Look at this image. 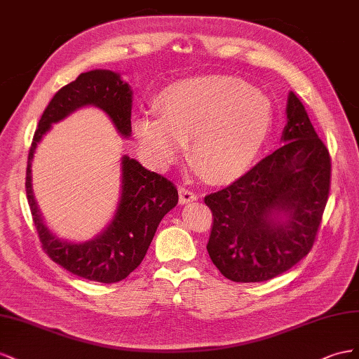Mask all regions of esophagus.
<instances>
[{
	"label": "esophagus",
	"mask_w": 359,
	"mask_h": 359,
	"mask_svg": "<svg viewBox=\"0 0 359 359\" xmlns=\"http://www.w3.org/2000/svg\"><path fill=\"white\" fill-rule=\"evenodd\" d=\"M198 198V196L194 191H191L187 187H180L179 188V201L180 204H188L191 201H196Z\"/></svg>",
	"instance_id": "34e87169"
}]
</instances>
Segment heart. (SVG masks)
Masks as SVG:
<instances>
[{
    "label": "heart",
    "instance_id": "1",
    "mask_svg": "<svg viewBox=\"0 0 359 359\" xmlns=\"http://www.w3.org/2000/svg\"><path fill=\"white\" fill-rule=\"evenodd\" d=\"M161 117L134 125L142 155L165 170L185 155L188 140L200 171L212 182L236 179L257 161L268 142L271 102L242 79L201 75L168 86L158 99Z\"/></svg>",
    "mask_w": 359,
    "mask_h": 359
}]
</instances>
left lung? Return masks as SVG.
I'll list each match as a JSON object with an SVG mask.
<instances>
[{"instance_id": "obj_1", "label": "left lung", "mask_w": 359, "mask_h": 359, "mask_svg": "<svg viewBox=\"0 0 359 359\" xmlns=\"http://www.w3.org/2000/svg\"><path fill=\"white\" fill-rule=\"evenodd\" d=\"M284 144L241 179L204 197L213 215L208 252L234 283L268 281L313 248L331 187L330 151L293 91Z\"/></svg>"}]
</instances>
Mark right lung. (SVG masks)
<instances>
[{
    "label": "right lung",
    "mask_w": 359,
    "mask_h": 359,
    "mask_svg": "<svg viewBox=\"0 0 359 359\" xmlns=\"http://www.w3.org/2000/svg\"><path fill=\"white\" fill-rule=\"evenodd\" d=\"M93 105L107 112L121 137H130L132 90L112 70H90L60 88L50 99L28 153L25 177L27 200L50 260L81 278L97 283H117L135 271L150 247L162 218L179 201L177 188L158 172L146 170L129 156L121 158V196L108 227L87 242L58 239L45 225L32 188V162L37 144L53 126L72 112Z\"/></svg>",
    "instance_id": "right-lung-1"
}]
</instances>
